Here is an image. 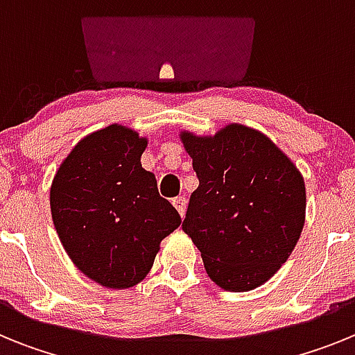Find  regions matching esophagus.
<instances>
[{"mask_svg":"<svg viewBox=\"0 0 355 355\" xmlns=\"http://www.w3.org/2000/svg\"><path fill=\"white\" fill-rule=\"evenodd\" d=\"M172 205H174V208L178 209V213H180L181 218H183L184 211H187V199H184V197H175V199L172 200Z\"/></svg>","mask_w":355,"mask_h":355,"instance_id":"1","label":"esophagus"}]
</instances>
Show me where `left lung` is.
Masks as SVG:
<instances>
[{
  "instance_id": "1",
  "label": "left lung",
  "mask_w": 355,
  "mask_h": 355,
  "mask_svg": "<svg viewBox=\"0 0 355 355\" xmlns=\"http://www.w3.org/2000/svg\"><path fill=\"white\" fill-rule=\"evenodd\" d=\"M199 187L183 231L213 283L249 291L290 258L306 220V184L293 162L266 135L229 124L213 137L181 131Z\"/></svg>"
}]
</instances>
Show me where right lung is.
I'll return each mask as SVG.
<instances>
[{"label":"right lung","mask_w":355,"mask_h":355,"mask_svg":"<svg viewBox=\"0 0 355 355\" xmlns=\"http://www.w3.org/2000/svg\"><path fill=\"white\" fill-rule=\"evenodd\" d=\"M147 139L122 124L87 135L56 171L49 205L56 233L78 270L97 284H139L181 216L142 168Z\"/></svg>","instance_id":"add662e5"}]
</instances>
